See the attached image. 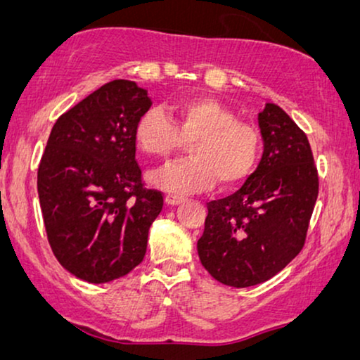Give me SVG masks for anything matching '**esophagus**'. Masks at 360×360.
Masks as SVG:
<instances>
[{"label":"esophagus","mask_w":360,"mask_h":360,"mask_svg":"<svg viewBox=\"0 0 360 360\" xmlns=\"http://www.w3.org/2000/svg\"><path fill=\"white\" fill-rule=\"evenodd\" d=\"M181 201H185V198H184V196H180V195H167L165 196V203L170 205V206L180 205Z\"/></svg>","instance_id":"esophagus-1"}]
</instances>
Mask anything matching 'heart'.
<instances>
[{"instance_id":"1","label":"heart","mask_w":360,"mask_h":360,"mask_svg":"<svg viewBox=\"0 0 360 360\" xmlns=\"http://www.w3.org/2000/svg\"><path fill=\"white\" fill-rule=\"evenodd\" d=\"M175 124L160 108L152 106L134 127L142 154L167 157L189 142L190 159L152 172L149 185L175 193L208 190L219 179L233 186L252 174L260 157L262 137L255 126L238 121L228 106L210 96H191L175 108Z\"/></svg>"}]
</instances>
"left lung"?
Masks as SVG:
<instances>
[{
  "instance_id": "8db88e82",
  "label": "left lung",
  "mask_w": 360,
  "mask_h": 360,
  "mask_svg": "<svg viewBox=\"0 0 360 360\" xmlns=\"http://www.w3.org/2000/svg\"><path fill=\"white\" fill-rule=\"evenodd\" d=\"M264 152L236 193L208 203L196 249L213 278L234 288L267 282L297 257L318 198L304 132L274 103L257 116Z\"/></svg>"
}]
</instances>
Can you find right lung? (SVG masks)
Returning <instances> with one entry per match:
<instances>
[{"label":"right lung","instance_id":"add662e5","mask_svg":"<svg viewBox=\"0 0 360 360\" xmlns=\"http://www.w3.org/2000/svg\"><path fill=\"white\" fill-rule=\"evenodd\" d=\"M147 90L112 80L65 115L49 136L37 191L49 244L63 269L108 283L137 267L160 214V191L142 186L134 127Z\"/></svg>","mask_w":360,"mask_h":360}]
</instances>
